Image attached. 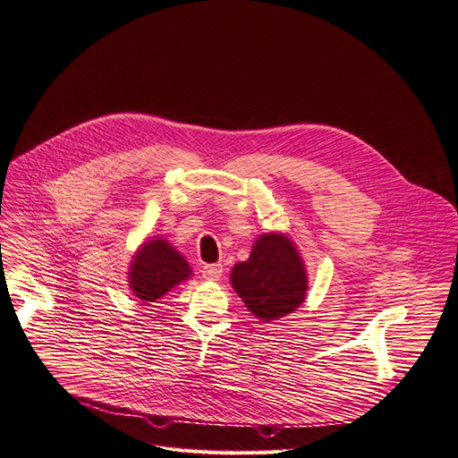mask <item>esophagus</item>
I'll return each mask as SVG.
<instances>
[{"label":"esophagus","mask_w":458,"mask_h":458,"mask_svg":"<svg viewBox=\"0 0 458 458\" xmlns=\"http://www.w3.org/2000/svg\"><path fill=\"white\" fill-rule=\"evenodd\" d=\"M203 279L208 281H218L225 274V266L223 264H209V266H203L201 269Z\"/></svg>","instance_id":"1"}]
</instances>
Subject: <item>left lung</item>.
I'll return each mask as SVG.
<instances>
[{"label": "left lung", "instance_id": "left-lung-1", "mask_svg": "<svg viewBox=\"0 0 458 458\" xmlns=\"http://www.w3.org/2000/svg\"><path fill=\"white\" fill-rule=\"evenodd\" d=\"M230 283L245 308L262 323L296 311L308 296V269L286 233L259 235L250 257L232 267Z\"/></svg>", "mask_w": 458, "mask_h": 458}]
</instances>
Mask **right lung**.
Listing matches in <instances>:
<instances>
[{
    "label": "right lung",
    "instance_id": "add662e5",
    "mask_svg": "<svg viewBox=\"0 0 458 458\" xmlns=\"http://www.w3.org/2000/svg\"><path fill=\"white\" fill-rule=\"evenodd\" d=\"M191 277L189 262L165 238L147 240L133 252L128 267L130 291L143 303L160 300Z\"/></svg>",
    "mask_w": 458,
    "mask_h": 458
}]
</instances>
